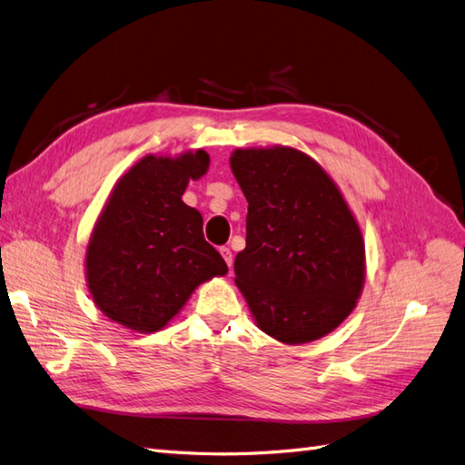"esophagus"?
Segmentation results:
<instances>
[{"label": "esophagus", "mask_w": 465, "mask_h": 465, "mask_svg": "<svg viewBox=\"0 0 465 465\" xmlns=\"http://www.w3.org/2000/svg\"><path fill=\"white\" fill-rule=\"evenodd\" d=\"M219 252H221V256L224 258V262H227V265L231 267V265H232V252H231V248H227V246H221V248H219Z\"/></svg>", "instance_id": "34e87169"}]
</instances>
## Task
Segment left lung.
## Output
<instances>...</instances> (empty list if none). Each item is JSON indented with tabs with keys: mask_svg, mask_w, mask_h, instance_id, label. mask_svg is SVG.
<instances>
[{
	"mask_svg": "<svg viewBox=\"0 0 465 465\" xmlns=\"http://www.w3.org/2000/svg\"><path fill=\"white\" fill-rule=\"evenodd\" d=\"M231 168L248 202L234 281L258 326L292 345L330 333L364 281L361 229L340 190L289 147L236 149Z\"/></svg>",
	"mask_w": 465,
	"mask_h": 465,
	"instance_id": "1",
	"label": "left lung"
}]
</instances>
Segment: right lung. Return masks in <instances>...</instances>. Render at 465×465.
<instances>
[{
    "mask_svg": "<svg viewBox=\"0 0 465 465\" xmlns=\"http://www.w3.org/2000/svg\"><path fill=\"white\" fill-rule=\"evenodd\" d=\"M207 166L202 149L178 159L149 154L120 178L87 250L89 289L110 320L157 331L195 287L229 272L205 241L200 211L182 202Z\"/></svg>",
    "mask_w": 465,
    "mask_h": 465,
    "instance_id": "add662e5",
    "label": "right lung"
}]
</instances>
